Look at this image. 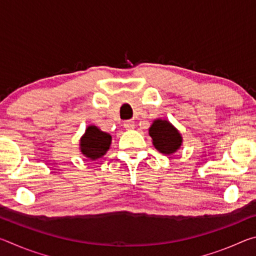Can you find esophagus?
Wrapping results in <instances>:
<instances>
[{
    "label": "esophagus",
    "mask_w": 256,
    "mask_h": 256,
    "mask_svg": "<svg viewBox=\"0 0 256 256\" xmlns=\"http://www.w3.org/2000/svg\"><path fill=\"white\" fill-rule=\"evenodd\" d=\"M124 128L126 130H133L136 128V124H134L133 120H126V122H124Z\"/></svg>",
    "instance_id": "esophagus-1"
}]
</instances>
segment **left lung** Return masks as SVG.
<instances>
[{
  "label": "left lung",
  "mask_w": 256,
  "mask_h": 256,
  "mask_svg": "<svg viewBox=\"0 0 256 256\" xmlns=\"http://www.w3.org/2000/svg\"><path fill=\"white\" fill-rule=\"evenodd\" d=\"M149 136L154 148L166 156L175 154L183 144L180 132L167 120L156 118L149 128Z\"/></svg>",
  "instance_id": "obj_1"
}]
</instances>
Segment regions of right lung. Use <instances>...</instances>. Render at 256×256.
Instances as JSON below:
<instances>
[{"label":"right lung","instance_id":"right-lung-1","mask_svg":"<svg viewBox=\"0 0 256 256\" xmlns=\"http://www.w3.org/2000/svg\"><path fill=\"white\" fill-rule=\"evenodd\" d=\"M110 144L112 136L110 133L102 131L96 125H89L80 138L79 149L86 158L97 160L106 154Z\"/></svg>","mask_w":256,"mask_h":256}]
</instances>
